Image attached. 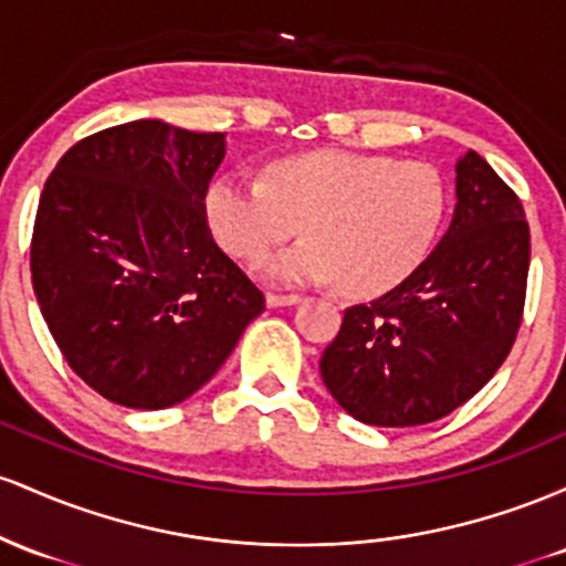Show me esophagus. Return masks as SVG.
Here are the masks:
<instances>
[{"label":"esophagus","instance_id":"34e87169","mask_svg":"<svg viewBox=\"0 0 566 566\" xmlns=\"http://www.w3.org/2000/svg\"><path fill=\"white\" fill-rule=\"evenodd\" d=\"M296 302H302L300 294H266V304L270 307H291Z\"/></svg>","mask_w":566,"mask_h":566}]
</instances>
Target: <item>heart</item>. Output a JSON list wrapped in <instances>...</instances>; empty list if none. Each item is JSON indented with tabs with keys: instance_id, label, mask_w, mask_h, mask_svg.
<instances>
[{
	"instance_id": "b5f03b06",
	"label": "heart",
	"mask_w": 566,
	"mask_h": 566,
	"mask_svg": "<svg viewBox=\"0 0 566 566\" xmlns=\"http://www.w3.org/2000/svg\"><path fill=\"white\" fill-rule=\"evenodd\" d=\"M443 184L430 165L321 149L285 157L264 181L219 176L206 216L227 253L256 264L304 230L310 240L277 253L266 272L283 283H339L368 300L403 283L441 227Z\"/></svg>"
}]
</instances>
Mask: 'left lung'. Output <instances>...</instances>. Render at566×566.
<instances>
[{"label": "left lung", "mask_w": 566, "mask_h": 566, "mask_svg": "<svg viewBox=\"0 0 566 566\" xmlns=\"http://www.w3.org/2000/svg\"><path fill=\"white\" fill-rule=\"evenodd\" d=\"M526 272L522 200L471 149L457 163V206L441 243L385 296L345 310L321 355L328 392L347 415L377 428L452 415L511 353Z\"/></svg>", "instance_id": "left-lung-1"}]
</instances>
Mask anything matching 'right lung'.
<instances>
[{
  "mask_svg": "<svg viewBox=\"0 0 566 566\" xmlns=\"http://www.w3.org/2000/svg\"><path fill=\"white\" fill-rule=\"evenodd\" d=\"M224 151V133L136 119L82 138L44 181L31 283L66 364L106 401L181 403L264 313L208 227Z\"/></svg>",
  "mask_w": 566,
  "mask_h": 566,
  "instance_id": "add662e5",
  "label": "right lung"
}]
</instances>
